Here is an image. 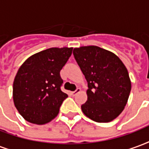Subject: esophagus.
I'll list each match as a JSON object with an SVG mask.
<instances>
[{
  "label": "esophagus",
  "instance_id": "obj_1",
  "mask_svg": "<svg viewBox=\"0 0 149 149\" xmlns=\"http://www.w3.org/2000/svg\"><path fill=\"white\" fill-rule=\"evenodd\" d=\"M81 91V88H77V90H76V91H72V95L74 96V95H77V93H79V92Z\"/></svg>",
  "mask_w": 149,
  "mask_h": 149
}]
</instances>
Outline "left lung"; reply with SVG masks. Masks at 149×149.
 <instances>
[{"label": "left lung", "mask_w": 149, "mask_h": 149, "mask_svg": "<svg viewBox=\"0 0 149 149\" xmlns=\"http://www.w3.org/2000/svg\"><path fill=\"white\" fill-rule=\"evenodd\" d=\"M73 54L88 82L83 113L96 122L113 121L124 110L130 95L127 68L115 54L96 45L74 48Z\"/></svg>", "instance_id": "obj_1"}]
</instances>
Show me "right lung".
Here are the masks:
<instances>
[{
	"label": "right lung",
	"instance_id": "add662e5",
	"mask_svg": "<svg viewBox=\"0 0 149 149\" xmlns=\"http://www.w3.org/2000/svg\"><path fill=\"white\" fill-rule=\"evenodd\" d=\"M72 49H46L32 54L20 66L13 84V100L27 121L44 125L58 116L63 101L68 97L60 90V70Z\"/></svg>",
	"mask_w": 149,
	"mask_h": 149
}]
</instances>
